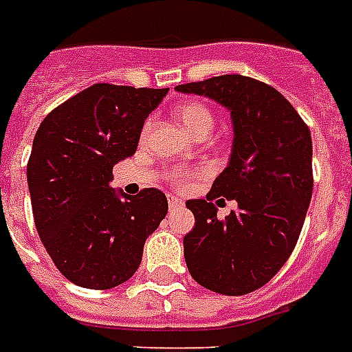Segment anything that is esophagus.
Here are the masks:
<instances>
[{
	"instance_id": "esophagus-1",
	"label": "esophagus",
	"mask_w": 352,
	"mask_h": 352,
	"mask_svg": "<svg viewBox=\"0 0 352 352\" xmlns=\"http://www.w3.org/2000/svg\"><path fill=\"white\" fill-rule=\"evenodd\" d=\"M182 204H184V203H182V201L179 197H175V195H168V206H170L171 210H173V208H181Z\"/></svg>"
}]
</instances>
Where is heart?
Wrapping results in <instances>:
<instances>
[{"label": "heart", "mask_w": 352, "mask_h": 352, "mask_svg": "<svg viewBox=\"0 0 352 352\" xmlns=\"http://www.w3.org/2000/svg\"><path fill=\"white\" fill-rule=\"evenodd\" d=\"M173 115H175L177 122L184 127V131H188L195 138H206L215 126L214 113L210 111V107H206L201 102H184V104L175 107ZM151 126H153V122L146 120L142 127V138L148 137V133L151 131ZM203 175V170L193 171L175 168V170L168 171L166 179L170 182V186L175 188L177 192H188V190H192L195 186L199 177Z\"/></svg>", "instance_id": "b5f03b06"}]
</instances>
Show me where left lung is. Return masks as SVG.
I'll return each mask as SVG.
<instances>
[{"instance_id":"left-lung-1","label":"left lung","mask_w":352,"mask_h":352,"mask_svg":"<svg viewBox=\"0 0 352 352\" xmlns=\"http://www.w3.org/2000/svg\"><path fill=\"white\" fill-rule=\"evenodd\" d=\"M181 93L214 98L234 122L226 170L206 199L188 201L195 226L184 235L192 278L217 294L261 289L294 250L312 195V138L292 104L272 85L223 74L177 85ZM238 201V212L217 217L214 200Z\"/></svg>"}]
</instances>
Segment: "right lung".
Masks as SVG:
<instances>
[{"label": "right lung", "instance_id": "add662e5", "mask_svg": "<svg viewBox=\"0 0 352 352\" xmlns=\"http://www.w3.org/2000/svg\"><path fill=\"white\" fill-rule=\"evenodd\" d=\"M166 89L95 84L54 107L38 127L29 164L36 230L60 272L106 290L137 272L144 243L168 214L160 190L124 199L113 166L137 151L144 120Z\"/></svg>", "mask_w": 352, "mask_h": 352}]
</instances>
